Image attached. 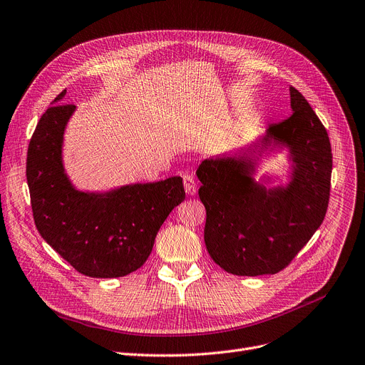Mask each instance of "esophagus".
Returning <instances> with one entry per match:
<instances>
[{"label": "esophagus", "instance_id": "obj_1", "mask_svg": "<svg viewBox=\"0 0 365 365\" xmlns=\"http://www.w3.org/2000/svg\"><path fill=\"white\" fill-rule=\"evenodd\" d=\"M184 188L188 196H195L197 193V184L192 175H184Z\"/></svg>", "mask_w": 365, "mask_h": 365}]
</instances>
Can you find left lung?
<instances>
[{
	"mask_svg": "<svg viewBox=\"0 0 365 365\" xmlns=\"http://www.w3.org/2000/svg\"><path fill=\"white\" fill-rule=\"evenodd\" d=\"M292 114L270 125L255 143L262 151L287 147L291 181L266 188L255 182L254 160H203L196 175L206 210L205 245L214 262L232 274H273L285 269L324 221L333 154L327 129L304 96L289 88Z\"/></svg>",
	"mask_w": 365,
	"mask_h": 365,
	"instance_id": "obj_1",
	"label": "left lung"
}]
</instances>
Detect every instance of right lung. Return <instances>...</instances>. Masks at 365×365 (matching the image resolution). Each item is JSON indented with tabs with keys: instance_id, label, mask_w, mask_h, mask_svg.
Listing matches in <instances>:
<instances>
[{
	"instance_id": "right-lung-1",
	"label": "right lung",
	"mask_w": 365,
	"mask_h": 365,
	"mask_svg": "<svg viewBox=\"0 0 365 365\" xmlns=\"http://www.w3.org/2000/svg\"><path fill=\"white\" fill-rule=\"evenodd\" d=\"M74 111L73 103H55L32 133L26 180L34 221L41 237L77 272L91 277L126 276L147 262L162 224L185 199L182 178L130 184L107 193L80 192L62 163L63 132Z\"/></svg>"
}]
</instances>
